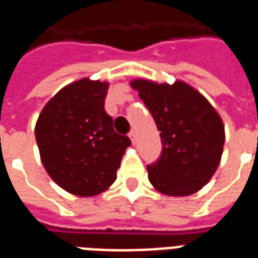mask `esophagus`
I'll return each mask as SVG.
<instances>
[{
    "label": "esophagus",
    "mask_w": 258,
    "mask_h": 258,
    "mask_svg": "<svg viewBox=\"0 0 258 258\" xmlns=\"http://www.w3.org/2000/svg\"><path fill=\"white\" fill-rule=\"evenodd\" d=\"M129 139L132 140V142H133V144H136V132L135 131H131L129 132Z\"/></svg>",
    "instance_id": "obj_1"
}]
</instances>
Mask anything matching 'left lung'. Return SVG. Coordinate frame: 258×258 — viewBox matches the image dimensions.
<instances>
[{"mask_svg":"<svg viewBox=\"0 0 258 258\" xmlns=\"http://www.w3.org/2000/svg\"><path fill=\"white\" fill-rule=\"evenodd\" d=\"M131 86L139 90L161 132V156L146 166L150 184L174 197L199 191L221 160L225 142L221 117L203 94L182 81L169 85L133 80Z\"/></svg>","mask_w":258,"mask_h":258,"instance_id":"obj_1","label":"left lung"}]
</instances>
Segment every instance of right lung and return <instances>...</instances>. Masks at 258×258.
I'll return each instance as SVG.
<instances>
[{
	"instance_id": "add662e5",
	"label": "right lung",
	"mask_w": 258,
	"mask_h": 258,
	"mask_svg": "<svg viewBox=\"0 0 258 258\" xmlns=\"http://www.w3.org/2000/svg\"><path fill=\"white\" fill-rule=\"evenodd\" d=\"M108 82L82 78L59 90L44 106L36 140L47 174L63 190L92 197L116 181L131 140L113 129L104 105Z\"/></svg>"
}]
</instances>
